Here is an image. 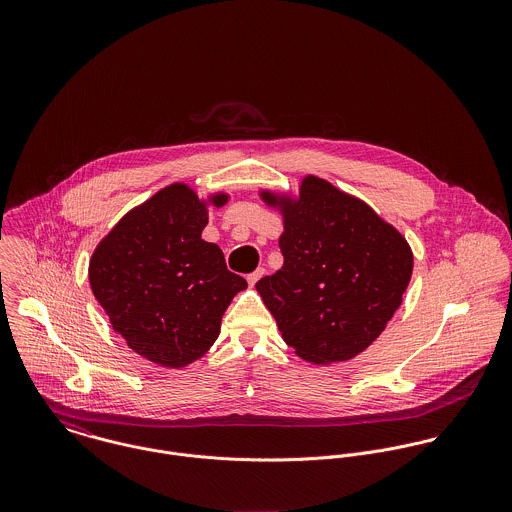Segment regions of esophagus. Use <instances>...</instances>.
<instances>
[{"mask_svg": "<svg viewBox=\"0 0 512 512\" xmlns=\"http://www.w3.org/2000/svg\"><path fill=\"white\" fill-rule=\"evenodd\" d=\"M264 274H266V270H264V268H258L256 272L248 274V284H250V286H256Z\"/></svg>", "mask_w": 512, "mask_h": 512, "instance_id": "34e87169", "label": "esophagus"}]
</instances>
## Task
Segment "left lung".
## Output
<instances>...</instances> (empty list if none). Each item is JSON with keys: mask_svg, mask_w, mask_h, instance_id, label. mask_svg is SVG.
Listing matches in <instances>:
<instances>
[{"mask_svg": "<svg viewBox=\"0 0 512 512\" xmlns=\"http://www.w3.org/2000/svg\"><path fill=\"white\" fill-rule=\"evenodd\" d=\"M282 205L284 266L256 290L299 357L317 365L353 359L400 307L412 250L363 201L319 177H305L299 199Z\"/></svg>", "mask_w": 512, "mask_h": 512, "instance_id": "8db88e82", "label": "left lung"}]
</instances>
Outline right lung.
Instances as JSON below:
<instances>
[{
  "label": "right lung",
  "mask_w": 512,
  "mask_h": 512,
  "mask_svg": "<svg viewBox=\"0 0 512 512\" xmlns=\"http://www.w3.org/2000/svg\"><path fill=\"white\" fill-rule=\"evenodd\" d=\"M220 207L226 195H217ZM209 217L181 183L130 211L98 244L90 288L130 349L157 365H189L217 341L220 319L246 280L201 238Z\"/></svg>",
  "instance_id": "obj_1"
}]
</instances>
